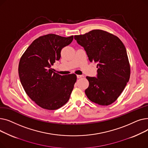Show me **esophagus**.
<instances>
[{"label": "esophagus", "instance_id": "obj_1", "mask_svg": "<svg viewBox=\"0 0 148 148\" xmlns=\"http://www.w3.org/2000/svg\"><path fill=\"white\" fill-rule=\"evenodd\" d=\"M83 77V75H77V77L78 79H80V78H81V77Z\"/></svg>", "mask_w": 148, "mask_h": 148}]
</instances>
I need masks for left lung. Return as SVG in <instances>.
I'll use <instances>...</instances> for the list:
<instances>
[{"instance_id": "1", "label": "left lung", "mask_w": 148, "mask_h": 148, "mask_svg": "<svg viewBox=\"0 0 148 148\" xmlns=\"http://www.w3.org/2000/svg\"><path fill=\"white\" fill-rule=\"evenodd\" d=\"M77 43L86 51L90 62L97 63V77H86L89 87L85 94L89 100L108 106L118 99L130 77V65L125 45L116 36L103 30H92L75 35Z\"/></svg>"}]
</instances>
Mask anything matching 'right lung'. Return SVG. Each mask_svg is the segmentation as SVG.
I'll return each instance as SVG.
<instances>
[{
	"mask_svg": "<svg viewBox=\"0 0 148 148\" xmlns=\"http://www.w3.org/2000/svg\"><path fill=\"white\" fill-rule=\"evenodd\" d=\"M73 40V36L55 34L40 36L34 40L20 60L18 74L29 98L40 107L56 110L69 99L77 80L74 74L61 75L51 68L60 58L62 49Z\"/></svg>",
	"mask_w": 148,
	"mask_h": 148,
	"instance_id": "right-lung-1",
	"label": "right lung"
}]
</instances>
